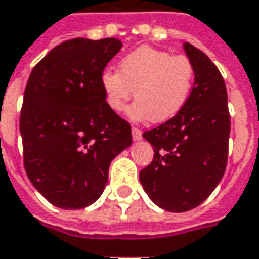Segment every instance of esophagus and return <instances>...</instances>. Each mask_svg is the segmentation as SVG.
Here are the masks:
<instances>
[{
  "instance_id": "34e87169",
  "label": "esophagus",
  "mask_w": 259,
  "mask_h": 259,
  "mask_svg": "<svg viewBox=\"0 0 259 259\" xmlns=\"http://www.w3.org/2000/svg\"><path fill=\"white\" fill-rule=\"evenodd\" d=\"M132 136H133V140H142V130L137 129V127H132Z\"/></svg>"
}]
</instances>
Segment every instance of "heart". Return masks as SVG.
Segmentation results:
<instances>
[{
  "label": "heart",
  "instance_id": "1",
  "mask_svg": "<svg viewBox=\"0 0 259 259\" xmlns=\"http://www.w3.org/2000/svg\"><path fill=\"white\" fill-rule=\"evenodd\" d=\"M119 71L105 70L101 85L106 104L120 112L133 94L129 108L133 120L167 122L180 113L191 98L195 85V66L185 54L140 46L123 56Z\"/></svg>",
  "mask_w": 259,
  "mask_h": 259
}]
</instances>
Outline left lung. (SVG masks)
<instances>
[{"label": "left lung", "instance_id": "obj_1", "mask_svg": "<svg viewBox=\"0 0 259 259\" xmlns=\"http://www.w3.org/2000/svg\"><path fill=\"white\" fill-rule=\"evenodd\" d=\"M195 66V85L185 108L143 137L154 150L140 171L148 198L168 211L191 210L207 199L227 165L230 113L219 68L202 50L184 43Z\"/></svg>", "mask_w": 259, "mask_h": 259}]
</instances>
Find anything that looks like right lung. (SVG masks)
<instances>
[{
  "label": "right lung",
  "mask_w": 259,
  "mask_h": 259,
  "mask_svg": "<svg viewBox=\"0 0 259 259\" xmlns=\"http://www.w3.org/2000/svg\"><path fill=\"white\" fill-rule=\"evenodd\" d=\"M122 41L77 37L32 70L19 129L28 178L52 205L82 209L104 192L112 160L132 144L129 122L108 106L101 74Z\"/></svg>",
  "instance_id": "1"
}]
</instances>
